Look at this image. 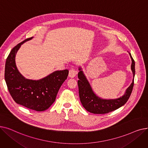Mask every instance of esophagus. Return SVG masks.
<instances>
[{
  "label": "esophagus",
  "mask_w": 148,
  "mask_h": 148,
  "mask_svg": "<svg viewBox=\"0 0 148 148\" xmlns=\"http://www.w3.org/2000/svg\"><path fill=\"white\" fill-rule=\"evenodd\" d=\"M76 74H77V71H75V70L73 68H71L69 71L68 75L69 77H71V78H74V77L76 75Z\"/></svg>",
  "instance_id": "34e87169"
}]
</instances>
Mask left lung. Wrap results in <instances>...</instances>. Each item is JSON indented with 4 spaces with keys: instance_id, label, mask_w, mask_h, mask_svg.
Listing matches in <instances>:
<instances>
[{
    "instance_id": "obj_1",
    "label": "left lung",
    "mask_w": 148,
    "mask_h": 148,
    "mask_svg": "<svg viewBox=\"0 0 148 148\" xmlns=\"http://www.w3.org/2000/svg\"><path fill=\"white\" fill-rule=\"evenodd\" d=\"M131 59V69L133 78L132 83L122 96L114 99H104L98 97L93 90L91 85L81 66L79 67L78 86L80 101L87 111L94 114H105L118 109L125 104L129 99L134 86L135 75V62L129 53Z\"/></svg>"
}]
</instances>
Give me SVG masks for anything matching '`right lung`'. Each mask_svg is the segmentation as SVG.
I'll return each mask as SVG.
<instances>
[{
  "mask_svg": "<svg viewBox=\"0 0 148 148\" xmlns=\"http://www.w3.org/2000/svg\"><path fill=\"white\" fill-rule=\"evenodd\" d=\"M33 38L27 39L12 49L6 60L5 80L15 103L41 112L47 109L54 102L61 85L67 79L68 70L55 71L40 80L25 78L17 67L15 56L21 45Z\"/></svg>",
  "mask_w": 148,
  "mask_h": 148,
  "instance_id": "add662e5",
  "label": "right lung"
}]
</instances>
